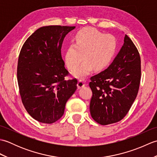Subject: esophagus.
I'll return each instance as SVG.
<instances>
[{"label": "esophagus", "instance_id": "esophagus-1", "mask_svg": "<svg viewBox=\"0 0 157 157\" xmlns=\"http://www.w3.org/2000/svg\"><path fill=\"white\" fill-rule=\"evenodd\" d=\"M85 86V82L83 79H79L78 82V88H81Z\"/></svg>", "mask_w": 157, "mask_h": 157}]
</instances>
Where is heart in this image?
Returning a JSON list of instances; mask_svg holds the SVG:
<instances>
[{
    "label": "heart",
    "instance_id": "heart-1",
    "mask_svg": "<svg viewBox=\"0 0 157 157\" xmlns=\"http://www.w3.org/2000/svg\"><path fill=\"white\" fill-rule=\"evenodd\" d=\"M73 44L66 49L65 62L71 70L74 69L82 57L80 65L73 71L76 78H82L92 69L99 71L109 65L117 48V42L112 35H105L92 28H84L76 33Z\"/></svg>",
    "mask_w": 157,
    "mask_h": 157
}]
</instances>
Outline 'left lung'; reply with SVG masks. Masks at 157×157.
<instances>
[{
  "label": "left lung",
  "instance_id": "obj_1",
  "mask_svg": "<svg viewBox=\"0 0 157 157\" xmlns=\"http://www.w3.org/2000/svg\"><path fill=\"white\" fill-rule=\"evenodd\" d=\"M140 79V56L125 35L124 44L111 65L90 78V111L93 119L105 125L124 118L137 96Z\"/></svg>",
  "mask_w": 157,
  "mask_h": 157
}]
</instances>
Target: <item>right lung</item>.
<instances>
[{"mask_svg": "<svg viewBox=\"0 0 157 157\" xmlns=\"http://www.w3.org/2000/svg\"><path fill=\"white\" fill-rule=\"evenodd\" d=\"M75 26L49 25L38 29L20 51L17 75L21 101L36 121L56 122L64 114L67 101L77 89L76 78L65 68L61 47Z\"/></svg>", "mask_w": 157, "mask_h": 157, "instance_id": "add662e5", "label": "right lung"}]
</instances>
